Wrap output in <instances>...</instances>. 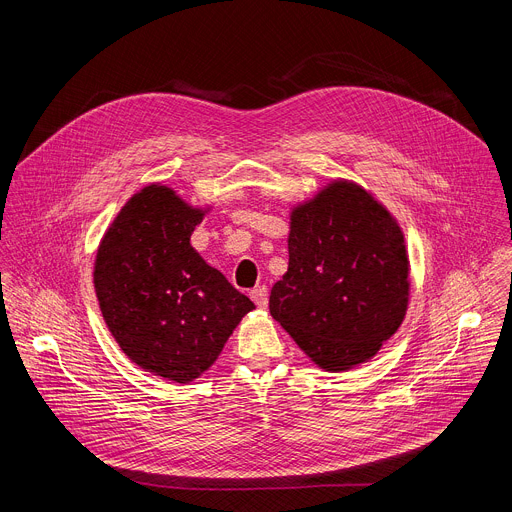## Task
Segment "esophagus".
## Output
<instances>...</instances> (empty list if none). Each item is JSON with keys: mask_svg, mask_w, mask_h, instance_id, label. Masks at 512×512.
<instances>
[{"mask_svg": "<svg viewBox=\"0 0 512 512\" xmlns=\"http://www.w3.org/2000/svg\"><path fill=\"white\" fill-rule=\"evenodd\" d=\"M249 296H251V300H253L259 308H267V304H269V291H267L265 285H259V287L251 289Z\"/></svg>", "mask_w": 512, "mask_h": 512, "instance_id": "esophagus-1", "label": "esophagus"}]
</instances>
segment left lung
<instances>
[{
  "label": "left lung",
  "mask_w": 512,
  "mask_h": 512,
  "mask_svg": "<svg viewBox=\"0 0 512 512\" xmlns=\"http://www.w3.org/2000/svg\"><path fill=\"white\" fill-rule=\"evenodd\" d=\"M289 267L271 316L326 371L371 358L403 322L409 261L401 229L371 194L334 182L291 214Z\"/></svg>",
  "instance_id": "8db88e82"
}]
</instances>
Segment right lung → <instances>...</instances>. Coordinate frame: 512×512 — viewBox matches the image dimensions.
<instances>
[{
    "label": "right lung",
    "mask_w": 512,
    "mask_h": 512,
    "mask_svg": "<svg viewBox=\"0 0 512 512\" xmlns=\"http://www.w3.org/2000/svg\"><path fill=\"white\" fill-rule=\"evenodd\" d=\"M200 221V210L152 184L121 208L95 263L99 306L121 350L176 383L204 373L255 308L192 249Z\"/></svg>",
    "instance_id": "obj_1"
}]
</instances>
